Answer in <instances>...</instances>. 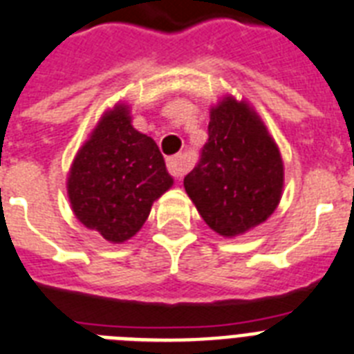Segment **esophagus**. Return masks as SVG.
Instances as JSON below:
<instances>
[{
	"label": "esophagus",
	"mask_w": 354,
	"mask_h": 354,
	"mask_svg": "<svg viewBox=\"0 0 354 354\" xmlns=\"http://www.w3.org/2000/svg\"><path fill=\"white\" fill-rule=\"evenodd\" d=\"M167 169L174 178H182L187 171V160L183 156H171L167 160Z\"/></svg>",
	"instance_id": "obj_1"
}]
</instances>
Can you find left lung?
Here are the masks:
<instances>
[{"label": "left lung", "mask_w": 354, "mask_h": 354, "mask_svg": "<svg viewBox=\"0 0 354 354\" xmlns=\"http://www.w3.org/2000/svg\"><path fill=\"white\" fill-rule=\"evenodd\" d=\"M203 222L223 238L271 216L283 191V162L258 112L231 94L211 107L202 160L183 180Z\"/></svg>", "instance_id": "left-lung-1"}]
</instances>
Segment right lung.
<instances>
[{
    "label": "right lung",
    "mask_w": 354,
    "mask_h": 354,
    "mask_svg": "<svg viewBox=\"0 0 354 354\" xmlns=\"http://www.w3.org/2000/svg\"><path fill=\"white\" fill-rule=\"evenodd\" d=\"M174 183L156 142L132 127L127 103L103 112L74 156L67 194L74 216L107 242L131 240Z\"/></svg>",
    "instance_id": "add662e5"
}]
</instances>
